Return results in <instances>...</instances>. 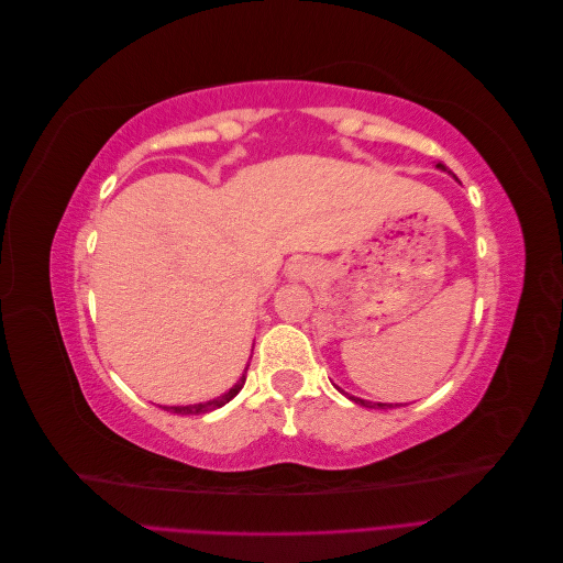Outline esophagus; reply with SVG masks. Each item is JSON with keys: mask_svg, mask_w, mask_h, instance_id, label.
<instances>
[{"mask_svg": "<svg viewBox=\"0 0 563 563\" xmlns=\"http://www.w3.org/2000/svg\"><path fill=\"white\" fill-rule=\"evenodd\" d=\"M305 275H310V263L308 261H294L288 265V277L291 279H300Z\"/></svg>", "mask_w": 563, "mask_h": 563, "instance_id": "34e87169", "label": "esophagus"}]
</instances>
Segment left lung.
Here are the masks:
<instances>
[{"label":"left lung","mask_w":563,"mask_h":563,"mask_svg":"<svg viewBox=\"0 0 563 563\" xmlns=\"http://www.w3.org/2000/svg\"><path fill=\"white\" fill-rule=\"evenodd\" d=\"M437 168H439V172H449V168H446L444 164H441V162L437 164ZM449 174H451V172H449ZM453 178H455V176H453ZM340 391H343V389H340ZM347 399H352L354 404H362V406H366V408H385V406H387V408H395V406H406V404H380V401L376 404V401H366V399H362V397H352V395H347Z\"/></svg>","instance_id":"1"}]
</instances>
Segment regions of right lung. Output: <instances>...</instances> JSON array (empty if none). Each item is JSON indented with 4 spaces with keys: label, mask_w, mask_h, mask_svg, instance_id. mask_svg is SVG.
I'll use <instances>...</instances> for the list:
<instances>
[{
    "label": "right lung",
    "mask_w": 563,
    "mask_h": 563,
    "mask_svg": "<svg viewBox=\"0 0 563 563\" xmlns=\"http://www.w3.org/2000/svg\"><path fill=\"white\" fill-rule=\"evenodd\" d=\"M246 371H249V366L244 368L242 378L236 380V383L225 391V395H220V397H216V399L201 401V404H190V406H162V408H164V411H174V413H180V416H203V413H209V411H216V408L225 406L230 399H234L236 395H240V389H242L244 383H246Z\"/></svg>",
    "instance_id": "obj_1"
}]
</instances>
